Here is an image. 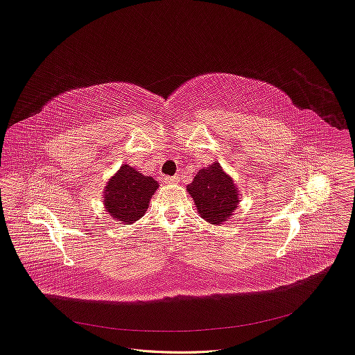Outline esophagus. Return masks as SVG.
I'll return each instance as SVG.
<instances>
[{"instance_id":"esophagus-1","label":"esophagus","mask_w":355,"mask_h":355,"mask_svg":"<svg viewBox=\"0 0 355 355\" xmlns=\"http://www.w3.org/2000/svg\"><path fill=\"white\" fill-rule=\"evenodd\" d=\"M180 181V177L178 175H173V177H165V182L168 184H175Z\"/></svg>"}]
</instances>
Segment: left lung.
<instances>
[{
  "instance_id": "left-lung-1",
  "label": "left lung",
  "mask_w": 355,
  "mask_h": 355,
  "mask_svg": "<svg viewBox=\"0 0 355 355\" xmlns=\"http://www.w3.org/2000/svg\"><path fill=\"white\" fill-rule=\"evenodd\" d=\"M187 190L194 198L200 216L211 225L227 221L237 207L236 185L217 162L200 170L193 182L187 185Z\"/></svg>"
}]
</instances>
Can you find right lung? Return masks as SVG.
Listing matches in <instances>:
<instances>
[{
    "label": "right lung",
    "mask_w": 355,
    "mask_h": 355,
    "mask_svg": "<svg viewBox=\"0 0 355 355\" xmlns=\"http://www.w3.org/2000/svg\"><path fill=\"white\" fill-rule=\"evenodd\" d=\"M157 189L158 182L153 177H145L125 164L109 180L105 189L106 211L116 221L130 225L145 214L148 202Z\"/></svg>",
    "instance_id": "obj_1"
}]
</instances>
